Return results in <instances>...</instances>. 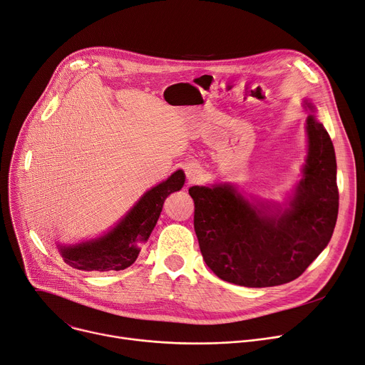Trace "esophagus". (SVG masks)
<instances>
[{
	"mask_svg": "<svg viewBox=\"0 0 365 365\" xmlns=\"http://www.w3.org/2000/svg\"><path fill=\"white\" fill-rule=\"evenodd\" d=\"M185 173H186V178H187V180H189L190 183L198 182V179L201 178V168H200V165H197V164H189V165H186Z\"/></svg>",
	"mask_w": 365,
	"mask_h": 365,
	"instance_id": "34e87169",
	"label": "esophagus"
}]
</instances>
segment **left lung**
<instances>
[{"label": "left lung", "mask_w": 365, "mask_h": 365, "mask_svg": "<svg viewBox=\"0 0 365 365\" xmlns=\"http://www.w3.org/2000/svg\"><path fill=\"white\" fill-rule=\"evenodd\" d=\"M306 131L304 178L284 212L257 208L231 185L189 189L200 250L220 279L244 287L281 285L299 278L327 247L339 213L334 148L314 115L306 120Z\"/></svg>", "instance_id": "obj_1"}]
</instances>
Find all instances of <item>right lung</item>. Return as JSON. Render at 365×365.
<instances>
[{"label": "right lung", "instance_id": "add662e5", "mask_svg": "<svg viewBox=\"0 0 365 365\" xmlns=\"http://www.w3.org/2000/svg\"><path fill=\"white\" fill-rule=\"evenodd\" d=\"M185 175L178 170L163 183L152 187L128 215L105 237L75 247H61V255L69 266L80 271H123L136 262L142 244L149 238L161 215L165 198L180 190Z\"/></svg>", "mask_w": 365, "mask_h": 365}]
</instances>
